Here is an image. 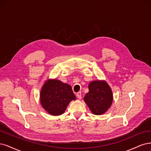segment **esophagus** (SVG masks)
Instances as JSON below:
<instances>
[{
    "instance_id": "34e87169",
    "label": "esophagus",
    "mask_w": 151,
    "mask_h": 151,
    "mask_svg": "<svg viewBox=\"0 0 151 151\" xmlns=\"http://www.w3.org/2000/svg\"><path fill=\"white\" fill-rule=\"evenodd\" d=\"M76 96H77L78 98L79 99H81V93L80 91L78 92V93H76Z\"/></svg>"
}]
</instances>
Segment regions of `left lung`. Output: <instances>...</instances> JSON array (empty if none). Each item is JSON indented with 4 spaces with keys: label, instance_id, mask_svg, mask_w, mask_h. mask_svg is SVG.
<instances>
[{
    "label": "left lung",
    "instance_id": "1",
    "mask_svg": "<svg viewBox=\"0 0 151 151\" xmlns=\"http://www.w3.org/2000/svg\"><path fill=\"white\" fill-rule=\"evenodd\" d=\"M89 91L83 100L91 113L100 115L105 114L112 104L114 96L111 89L105 80H95L88 85Z\"/></svg>",
    "mask_w": 151,
    "mask_h": 151
}]
</instances>
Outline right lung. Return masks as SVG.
I'll return each instance as SVG.
<instances>
[{
  "mask_svg": "<svg viewBox=\"0 0 151 151\" xmlns=\"http://www.w3.org/2000/svg\"><path fill=\"white\" fill-rule=\"evenodd\" d=\"M40 95L43 109L54 116L62 115L70 102L76 99L71 86L56 79L46 80Z\"/></svg>",
  "mask_w": 151,
  "mask_h": 151,
  "instance_id": "1",
  "label": "right lung"
}]
</instances>
